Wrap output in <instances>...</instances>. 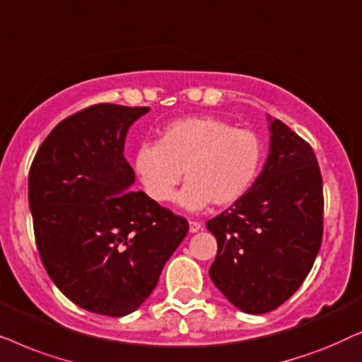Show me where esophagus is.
Listing matches in <instances>:
<instances>
[{"label":"esophagus","mask_w":362,"mask_h":362,"mask_svg":"<svg viewBox=\"0 0 362 362\" xmlns=\"http://www.w3.org/2000/svg\"><path fill=\"white\" fill-rule=\"evenodd\" d=\"M202 228H204V226H202L200 221H194V220L189 221V230H190V233H197V231H200Z\"/></svg>","instance_id":"34e87169"}]
</instances>
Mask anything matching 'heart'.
I'll list each match as a JSON object with an SVG mask.
<instances>
[{
    "label": "heart",
    "instance_id": "heart-1",
    "mask_svg": "<svg viewBox=\"0 0 362 362\" xmlns=\"http://www.w3.org/2000/svg\"><path fill=\"white\" fill-rule=\"evenodd\" d=\"M264 156L267 147L255 131L194 115L167 124L158 142L141 144L132 165L144 192L158 204L173 199L184 172L187 184L177 195L178 205L200 211L211 202L228 206L242 200L258 180Z\"/></svg>",
    "mask_w": 362,
    "mask_h": 362
}]
</instances>
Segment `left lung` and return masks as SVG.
Wrapping results in <instances>:
<instances>
[{"mask_svg":"<svg viewBox=\"0 0 362 362\" xmlns=\"http://www.w3.org/2000/svg\"><path fill=\"white\" fill-rule=\"evenodd\" d=\"M268 119L269 152L253 189L206 221L218 243L211 281L248 315L273 311L301 286L322 240L315 152L281 120Z\"/></svg>","mask_w":362,"mask_h":362,"instance_id":"obj_1","label":"left lung"}]
</instances>
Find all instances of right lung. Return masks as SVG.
Wrapping results in <instances>:
<instances>
[{"label":"right lung","instance_id":"obj_1","mask_svg":"<svg viewBox=\"0 0 362 362\" xmlns=\"http://www.w3.org/2000/svg\"><path fill=\"white\" fill-rule=\"evenodd\" d=\"M148 110H79L52 129L30 168L41 262L62 295L95 315L136 311L189 231L184 216L131 190L136 173L124 157L125 136Z\"/></svg>","mask_w":362,"mask_h":362}]
</instances>
